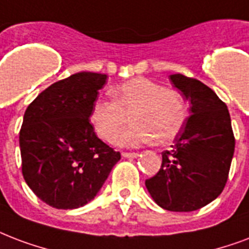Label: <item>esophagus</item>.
<instances>
[{
    "instance_id": "esophagus-1",
    "label": "esophagus",
    "mask_w": 249,
    "mask_h": 249,
    "mask_svg": "<svg viewBox=\"0 0 249 249\" xmlns=\"http://www.w3.org/2000/svg\"><path fill=\"white\" fill-rule=\"evenodd\" d=\"M123 157L124 158H137L138 153H123Z\"/></svg>"
}]
</instances>
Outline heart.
Instances as JSON below:
<instances>
[{
	"instance_id": "1",
	"label": "heart",
	"mask_w": 249,
	"mask_h": 249,
	"mask_svg": "<svg viewBox=\"0 0 249 249\" xmlns=\"http://www.w3.org/2000/svg\"><path fill=\"white\" fill-rule=\"evenodd\" d=\"M113 100H95L90 121L104 141L115 140L130 116L132 126L121 133L116 143L137 147L154 142L164 145L179 134L187 119L183 96L151 79L137 77L112 90Z\"/></svg>"
}]
</instances>
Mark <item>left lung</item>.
Returning a JSON list of instances; mask_svg holds the SVG:
<instances>
[{
	"label": "left lung",
	"instance_id": "1",
	"mask_svg": "<svg viewBox=\"0 0 249 249\" xmlns=\"http://www.w3.org/2000/svg\"><path fill=\"white\" fill-rule=\"evenodd\" d=\"M170 81L191 102L189 115L168 150L162 153L157 175L145 181L150 196L170 212H193L223 191L235 138L227 106L210 87L183 74Z\"/></svg>",
	"mask_w": 249,
	"mask_h": 249
}]
</instances>
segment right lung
Segmentation results:
<instances>
[{
    "instance_id": "obj_1",
    "label": "right lung",
    "mask_w": 249,
    "mask_h": 249,
    "mask_svg": "<svg viewBox=\"0 0 249 249\" xmlns=\"http://www.w3.org/2000/svg\"><path fill=\"white\" fill-rule=\"evenodd\" d=\"M107 75L81 71L53 83L27 107L19 132L22 174L56 209L81 208L103 187L119 151L96 137L90 112Z\"/></svg>"
}]
</instances>
